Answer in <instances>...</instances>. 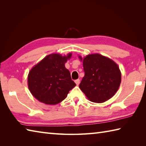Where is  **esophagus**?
Returning <instances> with one entry per match:
<instances>
[{"label": "esophagus", "instance_id": "esophagus-1", "mask_svg": "<svg viewBox=\"0 0 146 146\" xmlns=\"http://www.w3.org/2000/svg\"><path fill=\"white\" fill-rule=\"evenodd\" d=\"M80 80L79 79H78V80H76L75 81V83L76 84V85H78L79 84H80Z\"/></svg>", "mask_w": 146, "mask_h": 146}]
</instances>
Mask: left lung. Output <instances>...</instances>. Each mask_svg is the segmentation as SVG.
<instances>
[{
    "label": "left lung",
    "instance_id": "1",
    "mask_svg": "<svg viewBox=\"0 0 146 146\" xmlns=\"http://www.w3.org/2000/svg\"><path fill=\"white\" fill-rule=\"evenodd\" d=\"M85 76L79 85L89 100L103 103L116 94L121 83V72L116 63L100 54L82 58Z\"/></svg>",
    "mask_w": 146,
    "mask_h": 146
}]
</instances>
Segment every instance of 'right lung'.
I'll return each instance as SVG.
<instances>
[{
    "label": "right lung",
    "instance_id": "1",
    "mask_svg": "<svg viewBox=\"0 0 146 146\" xmlns=\"http://www.w3.org/2000/svg\"><path fill=\"white\" fill-rule=\"evenodd\" d=\"M71 55L49 54L32 68L27 76V84L34 97L47 105L58 104L66 98L76 86L64 66Z\"/></svg>",
    "mask_w": 146,
    "mask_h": 146
}]
</instances>
